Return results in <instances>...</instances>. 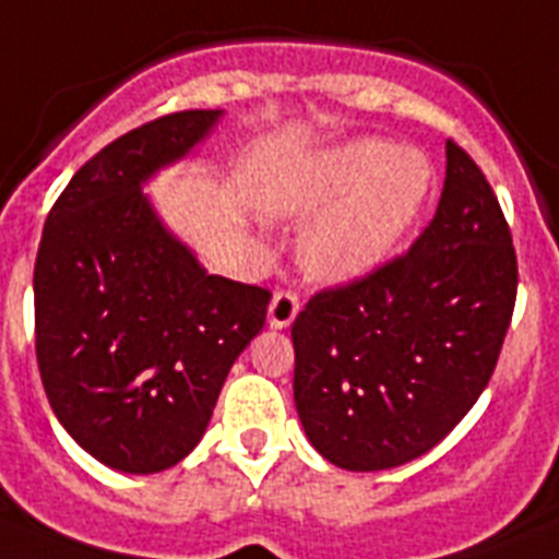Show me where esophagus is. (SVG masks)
<instances>
[{"label": "esophagus", "mask_w": 559, "mask_h": 559, "mask_svg": "<svg viewBox=\"0 0 559 559\" xmlns=\"http://www.w3.org/2000/svg\"><path fill=\"white\" fill-rule=\"evenodd\" d=\"M300 309L298 293H289V289H278L270 300V326L273 329H286L295 320Z\"/></svg>", "instance_id": "esophagus-1"}]
</instances>
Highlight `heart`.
<instances>
[{
	"mask_svg": "<svg viewBox=\"0 0 559 559\" xmlns=\"http://www.w3.org/2000/svg\"><path fill=\"white\" fill-rule=\"evenodd\" d=\"M433 171L421 154L385 140L352 143L312 163L284 186V216L324 213L307 227L300 255L312 275L348 281L385 261L419 216Z\"/></svg>",
	"mask_w": 559,
	"mask_h": 559,
	"instance_id": "b5f03b06",
	"label": "heart"
}]
</instances>
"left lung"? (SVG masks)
Here are the masks:
<instances>
[{
	"instance_id": "left-lung-1",
	"label": "left lung",
	"mask_w": 559,
	"mask_h": 559,
	"mask_svg": "<svg viewBox=\"0 0 559 559\" xmlns=\"http://www.w3.org/2000/svg\"><path fill=\"white\" fill-rule=\"evenodd\" d=\"M518 255L498 197L453 138L436 216L405 252L323 286L293 323L295 405L323 459L400 467L467 416L501 357Z\"/></svg>"
}]
</instances>
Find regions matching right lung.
Here are the masks:
<instances>
[{
	"instance_id": "1",
	"label": "right lung",
	"mask_w": 559,
	"mask_h": 559,
	"mask_svg": "<svg viewBox=\"0 0 559 559\" xmlns=\"http://www.w3.org/2000/svg\"><path fill=\"white\" fill-rule=\"evenodd\" d=\"M219 115L171 111L111 140L67 182L41 233V385L67 433L120 473H159L197 448L266 320L270 289L207 275L140 191Z\"/></svg>"
}]
</instances>
